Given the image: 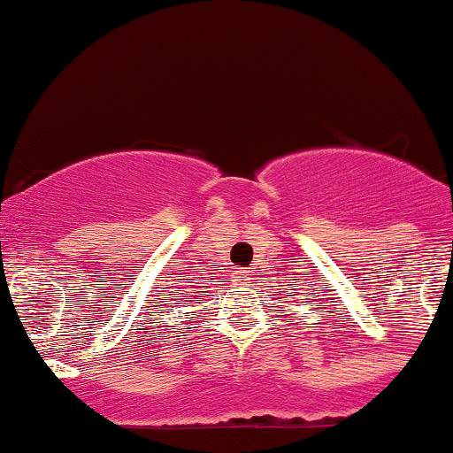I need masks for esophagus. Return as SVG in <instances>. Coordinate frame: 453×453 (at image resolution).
Masks as SVG:
<instances>
[{"label":"esophagus","instance_id":"esophagus-1","mask_svg":"<svg viewBox=\"0 0 453 453\" xmlns=\"http://www.w3.org/2000/svg\"><path fill=\"white\" fill-rule=\"evenodd\" d=\"M235 280L233 281H237V284H250V277H249V273L246 271H235Z\"/></svg>","mask_w":453,"mask_h":453}]
</instances>
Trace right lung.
Masks as SVG:
<instances>
[{
    "instance_id": "add662e5",
    "label": "right lung",
    "mask_w": 453,
    "mask_h": 453,
    "mask_svg": "<svg viewBox=\"0 0 453 453\" xmlns=\"http://www.w3.org/2000/svg\"><path fill=\"white\" fill-rule=\"evenodd\" d=\"M200 293H204V290H200ZM187 297H189V295H187ZM203 297H204V295H203ZM196 302H198V299H196Z\"/></svg>"
}]
</instances>
